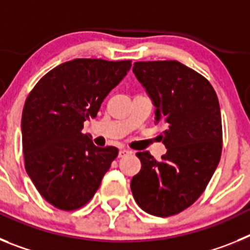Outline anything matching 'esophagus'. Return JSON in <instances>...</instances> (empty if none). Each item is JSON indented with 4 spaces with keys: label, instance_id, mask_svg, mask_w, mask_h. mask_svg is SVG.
<instances>
[{
    "label": "esophagus",
    "instance_id": "esophagus-1",
    "mask_svg": "<svg viewBox=\"0 0 250 250\" xmlns=\"http://www.w3.org/2000/svg\"><path fill=\"white\" fill-rule=\"evenodd\" d=\"M131 150L129 149H121L120 151H119V158H124V156L129 155V154H131Z\"/></svg>",
    "mask_w": 250,
    "mask_h": 250
}]
</instances>
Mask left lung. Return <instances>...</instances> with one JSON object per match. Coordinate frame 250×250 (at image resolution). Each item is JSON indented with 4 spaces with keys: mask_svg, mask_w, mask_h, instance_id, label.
Here are the masks:
<instances>
[{
    "mask_svg": "<svg viewBox=\"0 0 250 250\" xmlns=\"http://www.w3.org/2000/svg\"><path fill=\"white\" fill-rule=\"evenodd\" d=\"M132 72L155 106V124L164 125L167 154L155 160L136 154L141 170L131 179L139 207L170 216L203 194L222 155V115L210 83L179 61H140Z\"/></svg>",
    "mask_w": 250,
    "mask_h": 250,
    "instance_id": "8db88e82",
    "label": "left lung"
}]
</instances>
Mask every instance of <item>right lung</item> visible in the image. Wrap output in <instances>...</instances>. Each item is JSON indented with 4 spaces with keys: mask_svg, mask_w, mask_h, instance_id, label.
Masks as SVG:
<instances>
[{
    "mask_svg": "<svg viewBox=\"0 0 250 250\" xmlns=\"http://www.w3.org/2000/svg\"><path fill=\"white\" fill-rule=\"evenodd\" d=\"M130 67V60H71L47 72L26 99L21 120L26 171L43 199L61 210L89 202L118 156L116 147L96 146L81 130Z\"/></svg>",
    "mask_w": 250,
    "mask_h": 250,
    "instance_id": "right-lung-1",
    "label": "right lung"
}]
</instances>
